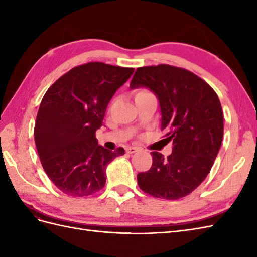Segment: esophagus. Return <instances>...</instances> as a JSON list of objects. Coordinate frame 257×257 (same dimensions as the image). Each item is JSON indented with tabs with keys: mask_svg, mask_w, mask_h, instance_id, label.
Masks as SVG:
<instances>
[{
	"mask_svg": "<svg viewBox=\"0 0 257 257\" xmlns=\"http://www.w3.org/2000/svg\"><path fill=\"white\" fill-rule=\"evenodd\" d=\"M138 150H139V149H138V148H136V147H128V148H126V153L132 154V153L137 152Z\"/></svg>",
	"mask_w": 257,
	"mask_h": 257,
	"instance_id": "esophagus-1",
	"label": "esophagus"
}]
</instances>
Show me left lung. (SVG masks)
<instances>
[{
    "label": "left lung",
    "instance_id": "left-lung-1",
    "mask_svg": "<svg viewBox=\"0 0 257 257\" xmlns=\"http://www.w3.org/2000/svg\"><path fill=\"white\" fill-rule=\"evenodd\" d=\"M130 88H147L157 95L161 130L173 142L167 158L151 152V168L137 175L139 188L168 200L189 195L205 180L221 148L224 124L219 97L195 74L166 64L137 68Z\"/></svg>",
    "mask_w": 257,
    "mask_h": 257
}]
</instances>
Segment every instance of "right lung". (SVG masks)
Returning <instances> with one entry per match:
<instances>
[{
    "mask_svg": "<svg viewBox=\"0 0 257 257\" xmlns=\"http://www.w3.org/2000/svg\"><path fill=\"white\" fill-rule=\"evenodd\" d=\"M134 68L90 62L74 67L46 92L34 138L43 168L57 188L74 197L89 196L106 183V167L123 148L98 145L107 106Z\"/></svg>",
    "mask_w": 257,
    "mask_h": 257,
    "instance_id": "1",
    "label": "right lung"
}]
</instances>
